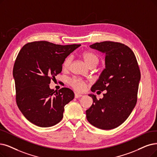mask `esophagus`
<instances>
[{
    "mask_svg": "<svg viewBox=\"0 0 157 157\" xmlns=\"http://www.w3.org/2000/svg\"><path fill=\"white\" fill-rule=\"evenodd\" d=\"M82 96V94H80L79 93H75V97L76 98H80Z\"/></svg>",
    "mask_w": 157,
    "mask_h": 157,
    "instance_id": "esophagus-1",
    "label": "esophagus"
}]
</instances>
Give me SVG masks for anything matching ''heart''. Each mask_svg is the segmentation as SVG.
Listing matches in <instances>:
<instances>
[{"label": "heart", "mask_w": 157, "mask_h": 157, "mask_svg": "<svg viewBox=\"0 0 157 157\" xmlns=\"http://www.w3.org/2000/svg\"><path fill=\"white\" fill-rule=\"evenodd\" d=\"M82 57L86 63L90 67L91 66H95L99 62V59L98 56L90 52H86L82 54ZM72 60L71 56H69L63 62V64L62 66L64 69H67L70 66L71 62ZM70 82L71 86L78 91H83L86 88V84L82 80L79 78H73L70 80Z\"/></svg>", "instance_id": "b5f03b06"}]
</instances>
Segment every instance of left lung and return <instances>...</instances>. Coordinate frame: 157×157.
Here are the masks:
<instances>
[{"label": "left lung", "instance_id": "8db88e82", "mask_svg": "<svg viewBox=\"0 0 157 157\" xmlns=\"http://www.w3.org/2000/svg\"><path fill=\"white\" fill-rule=\"evenodd\" d=\"M90 47L105 54V65L91 90L106 93L99 100L89 94L93 102L86 111L87 120L99 129H114L126 120L136 105L139 67L132 50L123 44L104 41Z\"/></svg>", "mask_w": 157, "mask_h": 157}]
</instances>
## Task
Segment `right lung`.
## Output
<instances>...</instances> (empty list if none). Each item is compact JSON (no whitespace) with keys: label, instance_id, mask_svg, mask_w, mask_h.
<instances>
[{"label":"right lung","instance_id":"obj_1","mask_svg":"<svg viewBox=\"0 0 157 157\" xmlns=\"http://www.w3.org/2000/svg\"><path fill=\"white\" fill-rule=\"evenodd\" d=\"M80 46L36 41L26 44L18 53L13 70L17 104L27 120L36 126L48 128L59 123L64 106L74 98L71 90L54 91L49 84L62 71L66 58Z\"/></svg>","mask_w":157,"mask_h":157}]
</instances>
